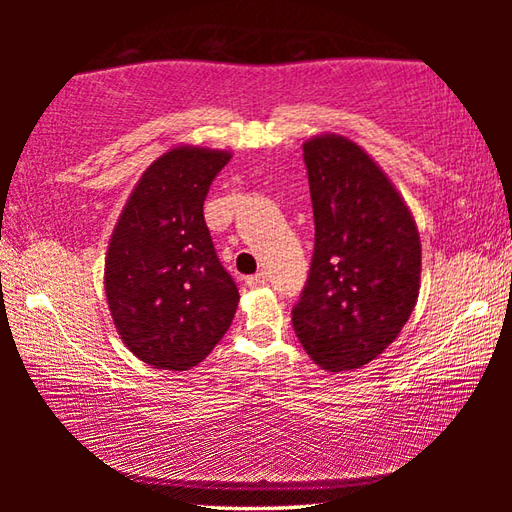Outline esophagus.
<instances>
[{
	"instance_id": "34e87169",
	"label": "esophagus",
	"mask_w": 512,
	"mask_h": 512,
	"mask_svg": "<svg viewBox=\"0 0 512 512\" xmlns=\"http://www.w3.org/2000/svg\"><path fill=\"white\" fill-rule=\"evenodd\" d=\"M246 284H248L250 289H259V287H264V284H266V273H255V275L246 277Z\"/></svg>"
}]
</instances>
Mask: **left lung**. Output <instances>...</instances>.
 I'll return each instance as SVG.
<instances>
[{"instance_id": "1", "label": "left lung", "mask_w": 512, "mask_h": 512, "mask_svg": "<svg viewBox=\"0 0 512 512\" xmlns=\"http://www.w3.org/2000/svg\"><path fill=\"white\" fill-rule=\"evenodd\" d=\"M302 151L316 244L293 329L320 368H363L397 339L418 302L420 232L391 178L357 142L323 133Z\"/></svg>"}]
</instances>
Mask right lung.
<instances>
[{
  "label": "right lung",
  "instance_id": "1",
  "mask_svg": "<svg viewBox=\"0 0 512 512\" xmlns=\"http://www.w3.org/2000/svg\"><path fill=\"white\" fill-rule=\"evenodd\" d=\"M230 151L180 144L137 180L112 230L103 287L121 341L160 370H189L223 339L239 305L203 203Z\"/></svg>",
  "mask_w": 512,
  "mask_h": 512
}]
</instances>
